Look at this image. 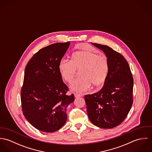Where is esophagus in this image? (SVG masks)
Here are the masks:
<instances>
[{"instance_id":"obj_1","label":"esophagus","mask_w":152,"mask_h":152,"mask_svg":"<svg viewBox=\"0 0 152 152\" xmlns=\"http://www.w3.org/2000/svg\"><path fill=\"white\" fill-rule=\"evenodd\" d=\"M74 96H75V98L81 97V96H82V95H81V94H77V93H75V94H74Z\"/></svg>"}]
</instances>
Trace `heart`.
Returning a JSON list of instances; mask_svg holds the SVG:
<instances>
[{
    "instance_id": "1",
    "label": "heart",
    "mask_w": 152,
    "mask_h": 152,
    "mask_svg": "<svg viewBox=\"0 0 152 152\" xmlns=\"http://www.w3.org/2000/svg\"><path fill=\"white\" fill-rule=\"evenodd\" d=\"M108 58L98 55L91 50L74 52L70 61L63 60L58 65L61 78L68 83H71L80 71L81 78L74 81L70 86L72 91L80 93L88 91L91 85L96 88L102 87L109 74Z\"/></svg>"
}]
</instances>
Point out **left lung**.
<instances>
[{
  "label": "left lung",
  "mask_w": 152,
  "mask_h": 152,
  "mask_svg": "<svg viewBox=\"0 0 152 152\" xmlns=\"http://www.w3.org/2000/svg\"><path fill=\"white\" fill-rule=\"evenodd\" d=\"M102 50L109 64L108 77L102 88L85 96L87 113L94 125L110 129L121 124L133 103V79L124 56L108 45L92 43Z\"/></svg>",
  "instance_id": "left-lung-1"
}]
</instances>
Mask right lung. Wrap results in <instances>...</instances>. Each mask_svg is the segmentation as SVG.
Masks as SVG:
<instances>
[{
    "label": "right lung",
    "instance_id": "right-lung-1",
    "mask_svg": "<svg viewBox=\"0 0 152 152\" xmlns=\"http://www.w3.org/2000/svg\"><path fill=\"white\" fill-rule=\"evenodd\" d=\"M70 42L57 43L44 47L28 61L24 71L21 91L23 113L38 130L53 132L66 121V108L74 101L73 94L63 83L58 65Z\"/></svg>",
    "mask_w": 152,
    "mask_h": 152
}]
</instances>
